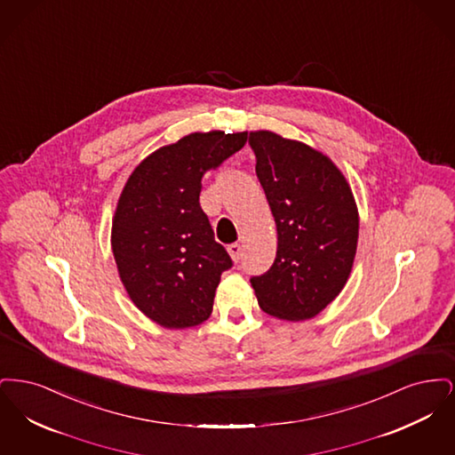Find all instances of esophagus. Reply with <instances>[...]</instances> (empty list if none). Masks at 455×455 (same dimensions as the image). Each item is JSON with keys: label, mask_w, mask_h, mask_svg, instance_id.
<instances>
[{"label": "esophagus", "mask_w": 455, "mask_h": 455, "mask_svg": "<svg viewBox=\"0 0 455 455\" xmlns=\"http://www.w3.org/2000/svg\"><path fill=\"white\" fill-rule=\"evenodd\" d=\"M228 254H230L232 259L238 262L240 258H242V245L237 243V242H235V243H230V245H228Z\"/></svg>", "instance_id": "1"}]
</instances>
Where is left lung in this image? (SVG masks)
I'll use <instances>...</instances> for the list:
<instances>
[{
	"mask_svg": "<svg viewBox=\"0 0 455 455\" xmlns=\"http://www.w3.org/2000/svg\"><path fill=\"white\" fill-rule=\"evenodd\" d=\"M249 145L278 234L273 266L251 284L266 314L312 319L349 278L360 228L355 196L336 164L302 141L260 130Z\"/></svg>",
	"mask_w": 455,
	"mask_h": 455,
	"instance_id": "obj_1",
	"label": "left lung"
}]
</instances>
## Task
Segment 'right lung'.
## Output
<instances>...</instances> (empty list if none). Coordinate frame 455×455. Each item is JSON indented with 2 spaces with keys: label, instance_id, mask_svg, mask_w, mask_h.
Wrapping results in <instances>:
<instances>
[{
  "label": "right lung",
  "instance_id": "1",
  "mask_svg": "<svg viewBox=\"0 0 455 455\" xmlns=\"http://www.w3.org/2000/svg\"><path fill=\"white\" fill-rule=\"evenodd\" d=\"M247 131L191 132L150 153L119 196L110 245L131 302L165 329L203 324L232 266L199 204L201 179L238 152Z\"/></svg>",
  "mask_w": 455,
  "mask_h": 455
}]
</instances>
